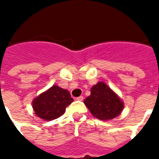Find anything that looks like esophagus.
I'll list each match as a JSON object with an SVG mask.
<instances>
[{
    "mask_svg": "<svg viewBox=\"0 0 159 159\" xmlns=\"http://www.w3.org/2000/svg\"><path fill=\"white\" fill-rule=\"evenodd\" d=\"M76 100H77V101H80V102H82V100H83V97H82V96H80V97H77V98H76Z\"/></svg>",
    "mask_w": 159,
    "mask_h": 159,
    "instance_id": "obj_1",
    "label": "esophagus"
}]
</instances>
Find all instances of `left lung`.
<instances>
[{"label":"left lung","instance_id":"obj_1","mask_svg":"<svg viewBox=\"0 0 159 159\" xmlns=\"http://www.w3.org/2000/svg\"><path fill=\"white\" fill-rule=\"evenodd\" d=\"M84 103L92 116L101 120L115 118L124 108V103L120 97L102 82L92 87L91 95L84 100Z\"/></svg>","mask_w":159,"mask_h":159}]
</instances>
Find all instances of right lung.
I'll use <instances>...</instances> for the list:
<instances>
[{
	"label": "right lung",
	"mask_w": 159,
	"mask_h": 159,
	"mask_svg": "<svg viewBox=\"0 0 159 159\" xmlns=\"http://www.w3.org/2000/svg\"><path fill=\"white\" fill-rule=\"evenodd\" d=\"M73 102L69 92L58 86H53L33 101V108L38 117L53 120L63 115L66 107Z\"/></svg>",
	"instance_id": "add662e5"
}]
</instances>
